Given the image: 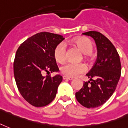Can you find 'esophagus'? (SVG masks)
<instances>
[{
  "label": "esophagus",
  "instance_id": "1",
  "mask_svg": "<svg viewBox=\"0 0 128 128\" xmlns=\"http://www.w3.org/2000/svg\"><path fill=\"white\" fill-rule=\"evenodd\" d=\"M73 78H72V77H69V76H65L64 75L63 76V79H68V80H72Z\"/></svg>",
  "mask_w": 128,
  "mask_h": 128
}]
</instances>
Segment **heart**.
<instances>
[{
  "mask_svg": "<svg viewBox=\"0 0 128 128\" xmlns=\"http://www.w3.org/2000/svg\"><path fill=\"white\" fill-rule=\"evenodd\" d=\"M76 45L83 54H89L93 50V45L90 39L86 37H79L73 40ZM54 56L58 62L62 63L66 58V47L64 42H60L54 50ZM61 72L66 76L74 77L84 73L87 70V66L84 63L67 62L61 67Z\"/></svg>",
  "mask_w": 128,
  "mask_h": 128,
  "instance_id": "b5f03b06",
  "label": "heart"
}]
</instances>
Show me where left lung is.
Listing matches in <instances>:
<instances>
[{"label":"left lung","mask_w":128,"mask_h":128,"mask_svg":"<svg viewBox=\"0 0 128 128\" xmlns=\"http://www.w3.org/2000/svg\"><path fill=\"white\" fill-rule=\"evenodd\" d=\"M83 34L94 39L98 56L93 67L86 74L90 81L84 82L75 96L82 106L93 108L104 104L114 93L121 76L122 66L116 48L105 36L97 31Z\"/></svg>","instance_id":"left-lung-1"}]
</instances>
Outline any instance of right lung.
Returning <instances> with one entry per match:
<instances>
[{"mask_svg":"<svg viewBox=\"0 0 128 128\" xmlns=\"http://www.w3.org/2000/svg\"><path fill=\"white\" fill-rule=\"evenodd\" d=\"M62 35L41 32L23 42L16 52L14 62V76L21 95L36 107L49 104L56 97L62 76L47 75L58 71L54 50L64 40Z\"/></svg>","mask_w":128,"mask_h":128,"instance_id":"1","label":"right lung"}]
</instances>
